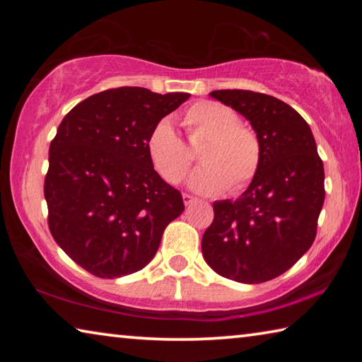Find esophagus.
<instances>
[{
    "label": "esophagus",
    "instance_id": "1",
    "mask_svg": "<svg viewBox=\"0 0 362 362\" xmlns=\"http://www.w3.org/2000/svg\"><path fill=\"white\" fill-rule=\"evenodd\" d=\"M183 203H185V206H192L196 203V198L188 193H183Z\"/></svg>",
    "mask_w": 362,
    "mask_h": 362
}]
</instances>
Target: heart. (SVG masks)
I'll use <instances>...</instances> for the list:
<instances>
[{
    "label": "heart",
    "mask_w": 362,
    "mask_h": 362,
    "mask_svg": "<svg viewBox=\"0 0 362 362\" xmlns=\"http://www.w3.org/2000/svg\"><path fill=\"white\" fill-rule=\"evenodd\" d=\"M185 124L192 134L206 137L199 148L203 164L188 179L193 192L214 194L228 188L230 193H238L249 185L260 166V142L250 127L238 122L235 110L218 102H198L187 110ZM146 151L153 168L169 183H179L192 163V155L168 118L153 126Z\"/></svg>",
    "instance_id": "heart-1"
}]
</instances>
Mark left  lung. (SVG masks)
Wrapping results in <instances>:
<instances>
[{
    "label": "left lung",
    "mask_w": 362,
    "mask_h": 362,
    "mask_svg": "<svg viewBox=\"0 0 362 362\" xmlns=\"http://www.w3.org/2000/svg\"><path fill=\"white\" fill-rule=\"evenodd\" d=\"M209 95L250 122L262 156L240 198L214 203L203 257L220 276L265 283L287 272L315 241L326 196L322 161L310 126L283 100L243 89Z\"/></svg>",
    "instance_id": "8db88e82"
}]
</instances>
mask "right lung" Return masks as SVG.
<instances>
[{"mask_svg":"<svg viewBox=\"0 0 362 362\" xmlns=\"http://www.w3.org/2000/svg\"><path fill=\"white\" fill-rule=\"evenodd\" d=\"M188 97L108 89L78 103L60 122L45 180L49 230L94 276L121 278L148 265L164 228L185 209L179 189L153 168L146 139Z\"/></svg>","mask_w":362,"mask_h":362,"instance_id":"add662e5","label":"right lung"}]
</instances>
